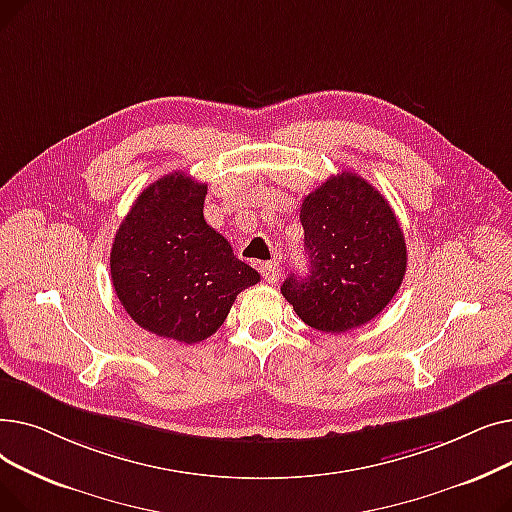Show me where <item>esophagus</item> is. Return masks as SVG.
I'll list each match as a JSON object with an SVG mask.
<instances>
[{"mask_svg": "<svg viewBox=\"0 0 512 512\" xmlns=\"http://www.w3.org/2000/svg\"><path fill=\"white\" fill-rule=\"evenodd\" d=\"M259 272H261V276H263L265 282L274 284V282L280 280V263H278L276 259H274V261H265V263H261Z\"/></svg>", "mask_w": 512, "mask_h": 512, "instance_id": "obj_1", "label": "esophagus"}]
</instances>
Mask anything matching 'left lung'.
<instances>
[{
	"instance_id": "8db88e82",
	"label": "left lung",
	"mask_w": 512,
	"mask_h": 512,
	"mask_svg": "<svg viewBox=\"0 0 512 512\" xmlns=\"http://www.w3.org/2000/svg\"><path fill=\"white\" fill-rule=\"evenodd\" d=\"M309 276L290 274L284 299L307 326L340 334L359 328L392 301L407 272L400 224L378 188L342 172L301 205Z\"/></svg>"
}]
</instances>
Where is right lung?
I'll list each match as a JSON object with an SVG mask.
<instances>
[{"label":"right lung","mask_w":512,"mask_h":512,"mask_svg":"<svg viewBox=\"0 0 512 512\" xmlns=\"http://www.w3.org/2000/svg\"><path fill=\"white\" fill-rule=\"evenodd\" d=\"M207 184L172 172L149 184L122 220L110 255L126 313L161 338L195 344L215 334L245 288L259 282L203 218Z\"/></svg>","instance_id":"obj_1"}]
</instances>
